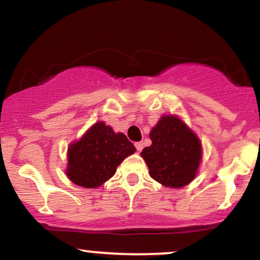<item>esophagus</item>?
<instances>
[{
    "label": "esophagus",
    "mask_w": 260,
    "mask_h": 260,
    "mask_svg": "<svg viewBox=\"0 0 260 260\" xmlns=\"http://www.w3.org/2000/svg\"><path fill=\"white\" fill-rule=\"evenodd\" d=\"M136 148H137V150H138V151H142L143 150V143L142 142L136 143Z\"/></svg>",
    "instance_id": "1"
}]
</instances>
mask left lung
<instances>
[{"label": "left lung", "mask_w": 260, "mask_h": 260, "mask_svg": "<svg viewBox=\"0 0 260 260\" xmlns=\"http://www.w3.org/2000/svg\"><path fill=\"white\" fill-rule=\"evenodd\" d=\"M151 145L140 155L151 178L166 187L180 188L194 180L202 160V143L176 116H162L150 132Z\"/></svg>", "instance_id": "left-lung-1"}]
</instances>
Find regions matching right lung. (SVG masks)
<instances>
[{
    "instance_id": "obj_1",
    "label": "right lung",
    "mask_w": 260,
    "mask_h": 260,
    "mask_svg": "<svg viewBox=\"0 0 260 260\" xmlns=\"http://www.w3.org/2000/svg\"><path fill=\"white\" fill-rule=\"evenodd\" d=\"M136 148L123 133L98 122L68 148L66 175L77 186L96 188L115 175L116 169Z\"/></svg>"
}]
</instances>
